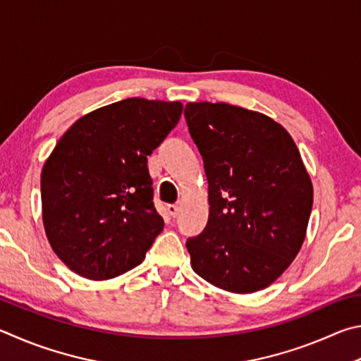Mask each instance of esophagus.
Returning <instances> with one entry per match:
<instances>
[{
    "instance_id": "esophagus-1",
    "label": "esophagus",
    "mask_w": 361,
    "mask_h": 361,
    "mask_svg": "<svg viewBox=\"0 0 361 361\" xmlns=\"http://www.w3.org/2000/svg\"><path fill=\"white\" fill-rule=\"evenodd\" d=\"M168 212H169V216H171V217L176 219L177 216H179L180 207L177 206V204H169V206H168Z\"/></svg>"
}]
</instances>
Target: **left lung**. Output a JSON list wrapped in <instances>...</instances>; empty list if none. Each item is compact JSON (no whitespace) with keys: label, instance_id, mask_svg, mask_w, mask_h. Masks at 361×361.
<instances>
[{"label":"left lung","instance_id":"obj_1","mask_svg":"<svg viewBox=\"0 0 361 361\" xmlns=\"http://www.w3.org/2000/svg\"><path fill=\"white\" fill-rule=\"evenodd\" d=\"M203 157L209 219L187 239L195 273L233 293H254L286 271L306 238L312 182L282 125L226 103H188Z\"/></svg>","mask_w":361,"mask_h":361}]
</instances>
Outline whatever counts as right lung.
<instances>
[{
    "instance_id": "1",
    "label": "right lung",
    "mask_w": 361,
    "mask_h": 361,
    "mask_svg": "<svg viewBox=\"0 0 361 361\" xmlns=\"http://www.w3.org/2000/svg\"><path fill=\"white\" fill-rule=\"evenodd\" d=\"M179 101L126 98L80 117L41 173L42 222L56 257L92 281L142 263L163 230L147 157L179 122Z\"/></svg>"
}]
</instances>
